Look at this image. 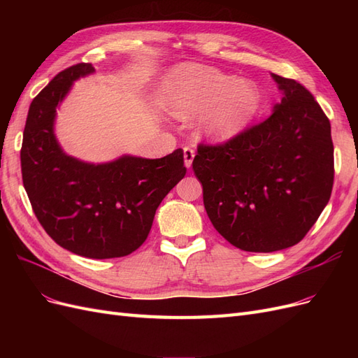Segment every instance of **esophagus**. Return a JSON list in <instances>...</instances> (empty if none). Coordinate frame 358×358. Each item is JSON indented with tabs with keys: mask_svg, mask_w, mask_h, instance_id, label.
I'll return each instance as SVG.
<instances>
[{
	"mask_svg": "<svg viewBox=\"0 0 358 358\" xmlns=\"http://www.w3.org/2000/svg\"><path fill=\"white\" fill-rule=\"evenodd\" d=\"M194 155H196V152H194L192 148H189V146L183 148V158H185V166H187V167H191Z\"/></svg>",
	"mask_w": 358,
	"mask_h": 358,
	"instance_id": "esophagus-1",
	"label": "esophagus"
}]
</instances>
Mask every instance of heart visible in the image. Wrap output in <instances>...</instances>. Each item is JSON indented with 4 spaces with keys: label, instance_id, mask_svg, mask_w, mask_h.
<instances>
[{
    "label": "heart",
    "instance_id": "b5f03b06",
    "mask_svg": "<svg viewBox=\"0 0 358 358\" xmlns=\"http://www.w3.org/2000/svg\"><path fill=\"white\" fill-rule=\"evenodd\" d=\"M164 100L171 113L182 119L208 110L201 131L216 142H225L241 134L252 121L259 92L251 82L234 80L215 69L188 66L169 76Z\"/></svg>",
    "mask_w": 358,
    "mask_h": 358
}]
</instances>
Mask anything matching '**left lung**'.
Listing matches in <instances>:
<instances>
[{"label":"left lung","instance_id":"left-lung-1","mask_svg":"<svg viewBox=\"0 0 358 358\" xmlns=\"http://www.w3.org/2000/svg\"><path fill=\"white\" fill-rule=\"evenodd\" d=\"M273 79L284 96L272 115L224 143H199L192 161L210 222L248 252L297 245L333 189L329 117L305 86Z\"/></svg>","mask_w":358,"mask_h":358}]
</instances>
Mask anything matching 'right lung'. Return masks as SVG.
I'll list each match as a JSON object with an SVG mask.
<instances>
[{
    "mask_svg": "<svg viewBox=\"0 0 358 358\" xmlns=\"http://www.w3.org/2000/svg\"><path fill=\"white\" fill-rule=\"evenodd\" d=\"M92 71L90 62L62 70L32 100L20 169L32 210L52 239L73 254L106 259L143 245L159 203L187 167L182 149L158 159L122 157L100 166L62 152L53 136L57 106L73 80Z\"/></svg>",
    "mask_w": 358,
    "mask_h": 358,
    "instance_id": "obj_1",
    "label": "right lung"
}]
</instances>
